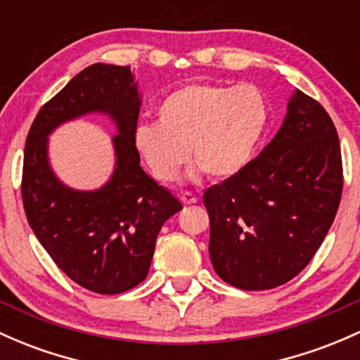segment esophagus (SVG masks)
I'll list each match as a JSON object with an SVG mask.
<instances>
[{"instance_id": "obj_1", "label": "esophagus", "mask_w": 360, "mask_h": 360, "mask_svg": "<svg viewBox=\"0 0 360 360\" xmlns=\"http://www.w3.org/2000/svg\"><path fill=\"white\" fill-rule=\"evenodd\" d=\"M181 201H183L184 205H193V203H196V201H198V198H196L193 193L186 191V193H183V195H181Z\"/></svg>"}]
</instances>
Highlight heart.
<instances>
[{
	"label": "heart",
	"mask_w": 360,
	"mask_h": 360,
	"mask_svg": "<svg viewBox=\"0 0 360 360\" xmlns=\"http://www.w3.org/2000/svg\"><path fill=\"white\" fill-rule=\"evenodd\" d=\"M270 122V105L258 86L193 84L169 94L157 108V124H141L135 147L153 177L172 183L189 160L212 179H231L255 159Z\"/></svg>",
	"instance_id": "obj_1"
}]
</instances>
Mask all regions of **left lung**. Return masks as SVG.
<instances>
[{"label": "left lung", "mask_w": 360, "mask_h": 360, "mask_svg": "<svg viewBox=\"0 0 360 360\" xmlns=\"http://www.w3.org/2000/svg\"><path fill=\"white\" fill-rule=\"evenodd\" d=\"M337 129L295 90L282 126L239 176L208 188V252L224 282L266 290L299 275L325 240L342 198Z\"/></svg>", "instance_id": "obj_1"}]
</instances>
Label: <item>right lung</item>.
Masks as SVG:
<instances>
[{
	"mask_svg": "<svg viewBox=\"0 0 360 360\" xmlns=\"http://www.w3.org/2000/svg\"><path fill=\"white\" fill-rule=\"evenodd\" d=\"M141 96L129 66L96 63L42 105L23 152L22 200L35 238L73 282L97 294H121L147 278L165 220L183 208L140 165L135 133ZM86 113L115 121L117 164L92 192L66 187L49 162V135Z\"/></svg>",
	"mask_w": 360,
	"mask_h": 360,
	"instance_id": "obj_1",
	"label": "right lung"
}]
</instances>
